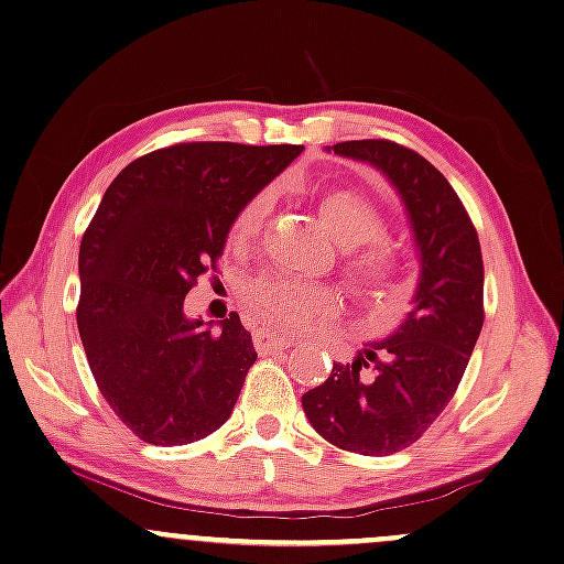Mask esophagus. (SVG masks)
Listing matches in <instances>:
<instances>
[{
    "mask_svg": "<svg viewBox=\"0 0 564 564\" xmlns=\"http://www.w3.org/2000/svg\"><path fill=\"white\" fill-rule=\"evenodd\" d=\"M252 344L260 354H273V351H278V348L289 346L291 338H289V335H281V333H273V330H258L252 335Z\"/></svg>",
    "mask_w": 564,
    "mask_h": 564,
    "instance_id": "34e87169",
    "label": "esophagus"
}]
</instances>
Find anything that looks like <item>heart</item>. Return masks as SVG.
Segmentation results:
<instances>
[{"label":"heart","mask_w":564,"mask_h":564,"mask_svg":"<svg viewBox=\"0 0 564 564\" xmlns=\"http://www.w3.org/2000/svg\"><path fill=\"white\" fill-rule=\"evenodd\" d=\"M270 195L254 192L239 205L226 229L229 247L241 249L258 237ZM317 210L327 231L344 245V273L356 294L380 312H401L409 302L403 249L384 231L382 213L359 189L335 187L317 197ZM254 319L275 327H310L335 317L344 304L330 283H306L281 273H262L241 289Z\"/></svg>","instance_id":"b5f03b06"}]
</instances>
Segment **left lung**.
I'll return each instance as SVG.
<instances>
[{
	"mask_svg": "<svg viewBox=\"0 0 564 564\" xmlns=\"http://www.w3.org/2000/svg\"><path fill=\"white\" fill-rule=\"evenodd\" d=\"M333 153L372 163L395 184L422 252L413 310L384 340L306 390L319 437L340 451L393 455L411 447L453 401L484 325L479 234L451 182L393 140L335 142Z\"/></svg>",
	"mask_w": 564,
	"mask_h": 564,
	"instance_id": "left-lung-1",
	"label": "left lung"
}]
</instances>
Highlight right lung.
I'll use <instances>...</instances> for the list:
<instances>
[{
  "instance_id": "right-lung-1",
  "label": "right lung",
  "mask_w": 564,
  "mask_h": 564,
  "mask_svg": "<svg viewBox=\"0 0 564 564\" xmlns=\"http://www.w3.org/2000/svg\"><path fill=\"white\" fill-rule=\"evenodd\" d=\"M304 145L176 142L119 171L80 241L77 330L98 390L151 445H187L231 416L258 359L237 312L210 330L184 296L218 268L247 197Z\"/></svg>"
}]
</instances>
